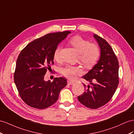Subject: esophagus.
I'll list each match as a JSON object with an SVG mask.
<instances>
[{"instance_id":"obj_1","label":"esophagus","mask_w":134,"mask_h":134,"mask_svg":"<svg viewBox=\"0 0 134 134\" xmlns=\"http://www.w3.org/2000/svg\"><path fill=\"white\" fill-rule=\"evenodd\" d=\"M74 83V81H71V80H67V84H68V85H72V84H73Z\"/></svg>"}]
</instances>
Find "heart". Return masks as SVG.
<instances>
[{
    "mask_svg": "<svg viewBox=\"0 0 134 134\" xmlns=\"http://www.w3.org/2000/svg\"><path fill=\"white\" fill-rule=\"evenodd\" d=\"M69 43L79 53V60L86 68H91L96 63L100 56V49L97 44L91 43L90 41L85 40L79 36H75L71 38ZM60 46H58L53 54L54 59L60 60ZM62 75L69 79H74L77 75L83 73V69L80 66L67 65L60 70Z\"/></svg>",
    "mask_w": 134,
    "mask_h": 134,
    "instance_id": "heart-1",
    "label": "heart"
}]
</instances>
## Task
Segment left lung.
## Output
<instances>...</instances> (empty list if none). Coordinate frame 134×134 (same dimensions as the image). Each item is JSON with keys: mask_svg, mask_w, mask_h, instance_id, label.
I'll return each mask as SVG.
<instances>
[{"mask_svg": "<svg viewBox=\"0 0 134 134\" xmlns=\"http://www.w3.org/2000/svg\"><path fill=\"white\" fill-rule=\"evenodd\" d=\"M93 36L100 48V58L92 69L83 76L91 85L83 84L85 92L77 98L86 107L97 109L111 100L117 88L119 63L107 41L97 34Z\"/></svg>", "mask_w": 134, "mask_h": 134, "instance_id": "left-lung-1", "label": "left lung"}]
</instances>
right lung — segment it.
<instances>
[{
    "label": "right lung",
    "mask_w": 134,
    "mask_h": 134,
    "mask_svg": "<svg viewBox=\"0 0 134 134\" xmlns=\"http://www.w3.org/2000/svg\"><path fill=\"white\" fill-rule=\"evenodd\" d=\"M70 31L49 33L28 43L20 53L16 61L14 81L19 93L26 104L43 109L53 105L67 80L55 77L53 82L44 80L50 65L54 64L55 48Z\"/></svg>",
    "instance_id": "right-lung-1"
}]
</instances>
